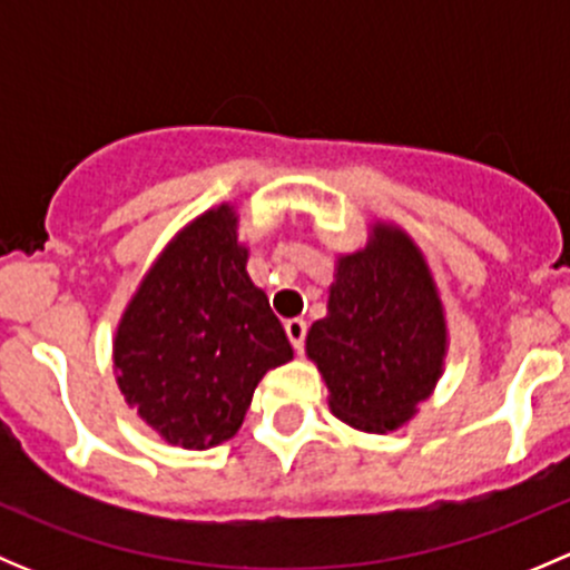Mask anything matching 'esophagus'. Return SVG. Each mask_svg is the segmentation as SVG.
I'll return each instance as SVG.
<instances>
[{
    "instance_id": "esophagus-1",
    "label": "esophagus",
    "mask_w": 570,
    "mask_h": 570,
    "mask_svg": "<svg viewBox=\"0 0 570 570\" xmlns=\"http://www.w3.org/2000/svg\"><path fill=\"white\" fill-rule=\"evenodd\" d=\"M286 336H289V342H292V347L297 350V353H301L303 350V344H306V331H308V325L303 320H286Z\"/></svg>"
}]
</instances>
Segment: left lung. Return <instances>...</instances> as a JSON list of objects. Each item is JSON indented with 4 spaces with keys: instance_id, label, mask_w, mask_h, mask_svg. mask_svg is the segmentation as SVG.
Returning a JSON list of instances; mask_svg holds the SVG:
<instances>
[{
    "instance_id": "1",
    "label": "left lung",
    "mask_w": 570,
    "mask_h": 570,
    "mask_svg": "<svg viewBox=\"0 0 570 570\" xmlns=\"http://www.w3.org/2000/svg\"><path fill=\"white\" fill-rule=\"evenodd\" d=\"M306 353L331 392V411L366 433L416 413L441 377L446 325L430 269L400 228L375 226L364 250L338 258L327 317Z\"/></svg>"
}]
</instances>
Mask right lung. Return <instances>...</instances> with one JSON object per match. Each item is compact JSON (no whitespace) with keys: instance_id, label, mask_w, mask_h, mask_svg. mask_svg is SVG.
Instances as JSON below:
<instances>
[{"instance_id":"obj_1","label":"right lung","mask_w":570,"mask_h":570,"mask_svg":"<svg viewBox=\"0 0 570 570\" xmlns=\"http://www.w3.org/2000/svg\"><path fill=\"white\" fill-rule=\"evenodd\" d=\"M245 264L234 209H209L159 256L118 325L120 392L184 450L232 439L258 381L292 358L284 325Z\"/></svg>"}]
</instances>
